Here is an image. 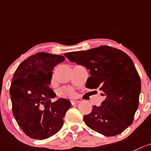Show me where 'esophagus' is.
I'll return each mask as SVG.
<instances>
[{
  "label": "esophagus",
  "mask_w": 151,
  "mask_h": 151,
  "mask_svg": "<svg viewBox=\"0 0 151 151\" xmlns=\"http://www.w3.org/2000/svg\"><path fill=\"white\" fill-rule=\"evenodd\" d=\"M71 104H73V105H74V104H78V102H79V101H78V100H71Z\"/></svg>",
  "instance_id": "esophagus-1"
}]
</instances>
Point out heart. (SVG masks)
I'll list each match as a JSON object with an SVG mask.
<instances>
[{
  "label": "heart",
  "instance_id": "obj_1",
  "mask_svg": "<svg viewBox=\"0 0 151 151\" xmlns=\"http://www.w3.org/2000/svg\"><path fill=\"white\" fill-rule=\"evenodd\" d=\"M58 95L64 98H71L76 95V92H75L74 89H73L72 87H64L59 89Z\"/></svg>",
  "mask_w": 151,
  "mask_h": 151
}]
</instances>
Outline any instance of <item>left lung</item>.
<instances>
[{
  "label": "left lung",
  "instance_id": "obj_1",
  "mask_svg": "<svg viewBox=\"0 0 151 151\" xmlns=\"http://www.w3.org/2000/svg\"><path fill=\"white\" fill-rule=\"evenodd\" d=\"M90 70L86 87L99 89L105 99L84 116L90 128L107 136L122 133L133 123L139 106L141 80L131 58L120 50L100 46L64 54Z\"/></svg>",
  "mask_w": 151,
  "mask_h": 151
}]
</instances>
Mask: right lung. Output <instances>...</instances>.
<instances>
[{"label":"right lung","instance_id":"add662e5","mask_svg":"<svg viewBox=\"0 0 151 151\" xmlns=\"http://www.w3.org/2000/svg\"><path fill=\"white\" fill-rule=\"evenodd\" d=\"M65 60L63 55L38 52L24 60L17 68L9 89L12 113L24 133L31 139H45L58 133L64 124L70 101L51 99L52 70Z\"/></svg>","mask_w":151,"mask_h":151}]
</instances>
